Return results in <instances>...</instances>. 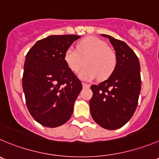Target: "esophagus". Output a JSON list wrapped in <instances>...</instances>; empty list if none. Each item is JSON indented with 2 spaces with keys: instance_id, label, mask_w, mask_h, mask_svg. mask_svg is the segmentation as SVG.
I'll list each match as a JSON object with an SVG mask.
<instances>
[{
  "instance_id": "34e87169",
  "label": "esophagus",
  "mask_w": 159,
  "mask_h": 159,
  "mask_svg": "<svg viewBox=\"0 0 159 159\" xmlns=\"http://www.w3.org/2000/svg\"><path fill=\"white\" fill-rule=\"evenodd\" d=\"M83 87H86V88H88V87H90V84H86V83H83Z\"/></svg>"
}]
</instances>
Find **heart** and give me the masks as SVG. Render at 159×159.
<instances>
[{
	"label": "heart",
	"mask_w": 159,
	"mask_h": 159,
	"mask_svg": "<svg viewBox=\"0 0 159 159\" xmlns=\"http://www.w3.org/2000/svg\"><path fill=\"white\" fill-rule=\"evenodd\" d=\"M66 65L72 72H77L84 66L79 75L84 80L90 81L98 77L105 80L116 69L117 56L104 40L95 37H89L78 43L77 49L69 47L64 54Z\"/></svg>",
	"instance_id": "1"
}]
</instances>
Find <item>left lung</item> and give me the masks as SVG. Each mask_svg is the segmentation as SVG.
I'll use <instances>...</instances> for the list:
<instances>
[{
    "mask_svg": "<svg viewBox=\"0 0 159 159\" xmlns=\"http://www.w3.org/2000/svg\"><path fill=\"white\" fill-rule=\"evenodd\" d=\"M108 37L116 56V69L106 80L91 85L90 114L95 122L107 129L123 126L134 116L141 87L140 62L132 49L122 40Z\"/></svg>",
    "mask_w": 159,
    "mask_h": 159,
    "instance_id": "8db88e82",
    "label": "left lung"
}]
</instances>
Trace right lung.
<instances>
[{
	"label": "right lung",
	"mask_w": 159,
	"mask_h": 159,
	"mask_svg": "<svg viewBox=\"0 0 159 159\" xmlns=\"http://www.w3.org/2000/svg\"><path fill=\"white\" fill-rule=\"evenodd\" d=\"M77 35H51L38 40L25 56L22 88L29 111L37 122L54 128L66 123L82 90L81 81L64 59Z\"/></svg>",
	"instance_id": "1"
}]
</instances>
